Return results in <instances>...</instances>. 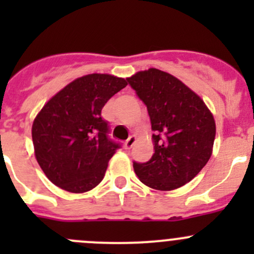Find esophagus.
Segmentation results:
<instances>
[{
  "mask_svg": "<svg viewBox=\"0 0 254 254\" xmlns=\"http://www.w3.org/2000/svg\"><path fill=\"white\" fill-rule=\"evenodd\" d=\"M135 142H136V136H135V135H131V136H130L127 141H125V147L131 148L132 146H134Z\"/></svg>",
  "mask_w": 254,
  "mask_h": 254,
  "instance_id": "1",
  "label": "esophagus"
}]
</instances>
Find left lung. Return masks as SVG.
Instances as JSON below:
<instances>
[{
	"mask_svg": "<svg viewBox=\"0 0 254 254\" xmlns=\"http://www.w3.org/2000/svg\"><path fill=\"white\" fill-rule=\"evenodd\" d=\"M147 107L152 135V157L134 162L140 181L157 190H173L190 182L212 153L216 127L203 99L171 73L157 68L127 78Z\"/></svg>",
	"mask_w": 254,
	"mask_h": 254,
	"instance_id": "1",
	"label": "left lung"
}]
</instances>
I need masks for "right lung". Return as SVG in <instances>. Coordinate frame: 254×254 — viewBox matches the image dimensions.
<instances>
[{
	"label": "right lung",
	"mask_w": 254,
	"mask_h": 254,
	"mask_svg": "<svg viewBox=\"0 0 254 254\" xmlns=\"http://www.w3.org/2000/svg\"><path fill=\"white\" fill-rule=\"evenodd\" d=\"M122 77L91 73L64 87L38 113L32 127L35 158L49 181L84 193L98 186L120 143L109 139L102 108L127 87Z\"/></svg>",
	"instance_id": "1"
}]
</instances>
